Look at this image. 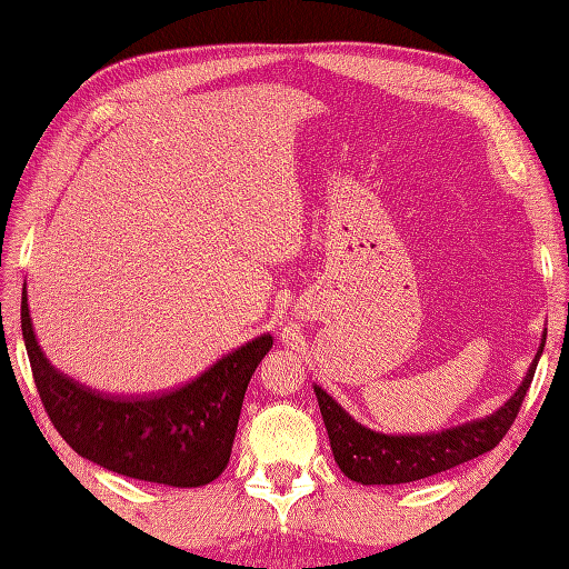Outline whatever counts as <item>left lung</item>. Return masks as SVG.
<instances>
[{
	"instance_id": "obj_1",
	"label": "left lung",
	"mask_w": 569,
	"mask_h": 569,
	"mask_svg": "<svg viewBox=\"0 0 569 569\" xmlns=\"http://www.w3.org/2000/svg\"><path fill=\"white\" fill-rule=\"evenodd\" d=\"M542 347H546V335H542V345L526 373L521 389L497 413L432 435H383L369 430L345 413L342 406L332 401V396L316 386L335 462L359 485H408V481L432 477L438 471L465 465L469 459L493 450L503 440V435L511 430L518 410H521Z\"/></svg>"
}]
</instances>
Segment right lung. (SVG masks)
I'll return each mask as SVG.
<instances>
[{
  "label": "right lung",
  "mask_w": 569,
  "mask_h": 569,
  "mask_svg": "<svg viewBox=\"0 0 569 569\" xmlns=\"http://www.w3.org/2000/svg\"><path fill=\"white\" fill-rule=\"evenodd\" d=\"M21 335L36 391L72 450L117 475L180 489L210 485L224 471L249 379L273 345L261 335L176 391L127 398L92 391L48 365L33 337L27 286Z\"/></svg>",
  "instance_id": "obj_1"
}]
</instances>
